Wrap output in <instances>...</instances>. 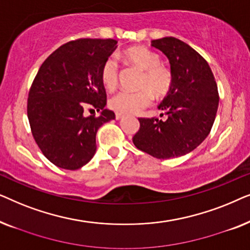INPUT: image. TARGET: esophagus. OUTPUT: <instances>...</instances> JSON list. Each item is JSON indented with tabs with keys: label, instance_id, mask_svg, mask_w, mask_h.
Masks as SVG:
<instances>
[{
	"label": "esophagus",
	"instance_id": "esophagus-1",
	"mask_svg": "<svg viewBox=\"0 0 250 250\" xmlns=\"http://www.w3.org/2000/svg\"><path fill=\"white\" fill-rule=\"evenodd\" d=\"M115 117H116V119H117V121H119V119H122L123 117H124V115H122V114H118V112H116Z\"/></svg>",
	"mask_w": 250,
	"mask_h": 250
}]
</instances>
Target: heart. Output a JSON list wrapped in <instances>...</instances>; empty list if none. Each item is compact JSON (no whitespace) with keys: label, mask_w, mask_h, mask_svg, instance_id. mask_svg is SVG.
<instances>
[{"label":"heart","mask_w":250,"mask_h":250,"mask_svg":"<svg viewBox=\"0 0 250 250\" xmlns=\"http://www.w3.org/2000/svg\"><path fill=\"white\" fill-rule=\"evenodd\" d=\"M122 59L129 66L142 71L139 82L140 92L136 93L116 94L109 100V107L118 114H138L149 107L152 102V95L156 99H163L173 87L174 77L172 70L160 63V57L153 51L142 46L129 47L123 51ZM100 81L105 90L111 92L118 84V64L116 60L109 58L102 64Z\"/></svg>","instance_id":"obj_1"}]
</instances>
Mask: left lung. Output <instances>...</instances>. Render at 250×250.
<instances>
[{
    "label": "left lung",
    "mask_w": 250,
    "mask_h": 250,
    "mask_svg": "<svg viewBox=\"0 0 250 250\" xmlns=\"http://www.w3.org/2000/svg\"><path fill=\"white\" fill-rule=\"evenodd\" d=\"M151 45L168 58L174 83L158 109V118H139L133 143L158 159L187 155L209 134L218 108V91L207 61L175 37L153 40Z\"/></svg>",
    "instance_id": "left-lung-1"
}]
</instances>
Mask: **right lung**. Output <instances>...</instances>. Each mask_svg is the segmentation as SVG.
<instances>
[{
  "label": "right lung",
  "instance_id": "right-lung-1",
  "mask_svg": "<svg viewBox=\"0 0 250 250\" xmlns=\"http://www.w3.org/2000/svg\"><path fill=\"white\" fill-rule=\"evenodd\" d=\"M112 39L71 41L46 58L27 101L32 134L43 155L60 168L75 170L93 158L98 129L115 119L105 109L100 81L104 61L117 47ZM87 107L101 116H85Z\"/></svg>",
  "mask_w": 250,
  "mask_h": 250
}]
</instances>
